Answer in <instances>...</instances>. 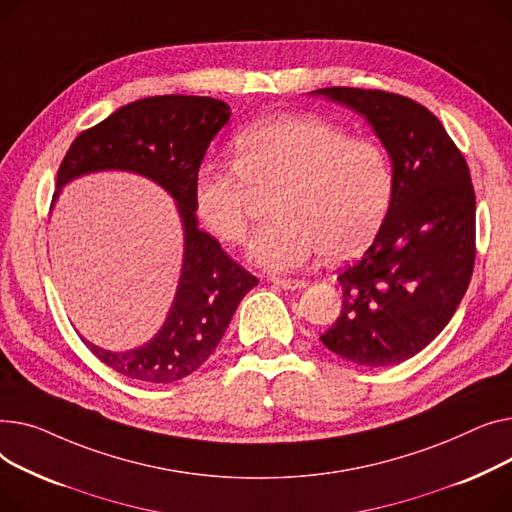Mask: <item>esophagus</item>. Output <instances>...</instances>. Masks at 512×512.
<instances>
[{
	"label": "esophagus",
	"instance_id": "34e87169",
	"mask_svg": "<svg viewBox=\"0 0 512 512\" xmlns=\"http://www.w3.org/2000/svg\"><path fill=\"white\" fill-rule=\"evenodd\" d=\"M273 281V285L281 287V289H287V291H295V289H304L308 283L302 281V279H279V277H273L270 279Z\"/></svg>",
	"mask_w": 512,
	"mask_h": 512
}]
</instances>
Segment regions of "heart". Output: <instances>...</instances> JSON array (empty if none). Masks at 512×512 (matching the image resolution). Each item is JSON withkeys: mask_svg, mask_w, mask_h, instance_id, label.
Segmentation results:
<instances>
[{"mask_svg": "<svg viewBox=\"0 0 512 512\" xmlns=\"http://www.w3.org/2000/svg\"><path fill=\"white\" fill-rule=\"evenodd\" d=\"M395 194L386 148L306 113L260 119L235 138L233 165H204L194 184L200 219L225 244H242L264 198L277 219L250 246L268 270L349 258L378 233Z\"/></svg>", "mask_w": 512, "mask_h": 512, "instance_id": "1", "label": "heart"}]
</instances>
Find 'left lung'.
Here are the masks:
<instances>
[{
  "mask_svg": "<svg viewBox=\"0 0 512 512\" xmlns=\"http://www.w3.org/2000/svg\"><path fill=\"white\" fill-rule=\"evenodd\" d=\"M314 95L366 115L395 169L374 242L337 281L343 310L320 341L359 366H393L428 347L457 312L475 264V192L467 161L438 117L378 88Z\"/></svg>",
  "mask_w": 512,
  "mask_h": 512,
  "instance_id": "1",
  "label": "left lung"
}]
</instances>
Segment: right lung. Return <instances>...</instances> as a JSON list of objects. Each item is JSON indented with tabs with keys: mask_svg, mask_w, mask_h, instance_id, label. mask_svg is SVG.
I'll list each match as a JSON object with an SVG mask.
<instances>
[{
	"mask_svg": "<svg viewBox=\"0 0 512 512\" xmlns=\"http://www.w3.org/2000/svg\"><path fill=\"white\" fill-rule=\"evenodd\" d=\"M229 105L210 97L163 95L119 107L80 132L57 171V192L99 169H126L161 184L184 221L182 279L161 333L140 349L113 353L86 343L115 372L148 384H169L196 372L223 339L242 297L258 279L215 237L196 225L194 184L206 148L229 122ZM53 194V200L57 196Z\"/></svg>",
	"mask_w": 512,
	"mask_h": 512,
	"instance_id": "right-lung-1",
	"label": "right lung"
}]
</instances>
